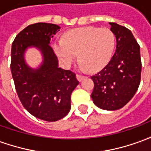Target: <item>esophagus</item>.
Masks as SVG:
<instances>
[{
	"mask_svg": "<svg viewBox=\"0 0 151 151\" xmlns=\"http://www.w3.org/2000/svg\"><path fill=\"white\" fill-rule=\"evenodd\" d=\"M86 77L85 76H83V75H81V74H77V78H78V81H82V80H83V79L85 78Z\"/></svg>",
	"mask_w": 151,
	"mask_h": 151,
	"instance_id": "1",
	"label": "esophagus"
}]
</instances>
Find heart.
Masks as SVG:
<instances>
[{"mask_svg":"<svg viewBox=\"0 0 151 151\" xmlns=\"http://www.w3.org/2000/svg\"><path fill=\"white\" fill-rule=\"evenodd\" d=\"M116 43L115 35L108 27H83L69 31L63 40L53 44V49L65 65L78 57L84 68L99 71L110 61Z\"/></svg>","mask_w":151,"mask_h":151,"instance_id":"obj_1","label":"heart"}]
</instances>
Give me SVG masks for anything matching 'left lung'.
Wrapping results in <instances>:
<instances>
[{"label":"left lung","mask_w":151,"mask_h":151,"mask_svg":"<svg viewBox=\"0 0 151 151\" xmlns=\"http://www.w3.org/2000/svg\"><path fill=\"white\" fill-rule=\"evenodd\" d=\"M116 40V48L111 60L101 71L91 78L94 82L93 102L104 110H118L130 101L141 81L140 46L128 28L109 22Z\"/></svg>","instance_id":"left-lung-1"}]
</instances>
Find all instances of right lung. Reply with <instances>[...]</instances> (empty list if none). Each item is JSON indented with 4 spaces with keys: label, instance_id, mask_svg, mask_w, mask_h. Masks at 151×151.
I'll use <instances>...</instances> for the list:
<instances>
[{
    "label": "right lung",
    "instance_id": "right-lung-1",
    "mask_svg": "<svg viewBox=\"0 0 151 151\" xmlns=\"http://www.w3.org/2000/svg\"><path fill=\"white\" fill-rule=\"evenodd\" d=\"M60 29L45 22L29 25L15 37L11 49L10 69L22 104L32 116L50 122L69 113L70 96L79 83L74 73L58 67L57 56L49 45ZM29 46L42 52L44 61L37 70L24 62V51Z\"/></svg>",
    "mask_w": 151,
    "mask_h": 151
}]
</instances>
